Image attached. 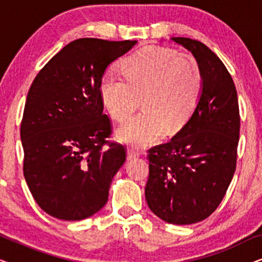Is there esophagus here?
Segmentation results:
<instances>
[{
    "mask_svg": "<svg viewBox=\"0 0 262 262\" xmlns=\"http://www.w3.org/2000/svg\"><path fill=\"white\" fill-rule=\"evenodd\" d=\"M139 156V151L136 150L135 148H127V160L136 159V157Z\"/></svg>",
    "mask_w": 262,
    "mask_h": 262,
    "instance_id": "34e87169",
    "label": "esophagus"
}]
</instances>
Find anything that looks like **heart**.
Instances as JSON below:
<instances>
[{"instance_id":"obj_1","label":"heart","mask_w":262,"mask_h":262,"mask_svg":"<svg viewBox=\"0 0 262 262\" xmlns=\"http://www.w3.org/2000/svg\"><path fill=\"white\" fill-rule=\"evenodd\" d=\"M125 77L103 74L100 95L107 112L125 123L142 99L144 108L118 130V139L136 146L152 144L164 131L185 126L203 91V74L194 57L169 48H146L124 60Z\"/></svg>"}]
</instances>
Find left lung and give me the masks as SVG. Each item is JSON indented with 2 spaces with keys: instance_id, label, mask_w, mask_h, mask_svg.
I'll list each match as a JSON object with an SVG mask.
<instances>
[{
  "instance_id": "obj_1",
  "label": "left lung",
  "mask_w": 262,
  "mask_h": 262,
  "mask_svg": "<svg viewBox=\"0 0 262 262\" xmlns=\"http://www.w3.org/2000/svg\"><path fill=\"white\" fill-rule=\"evenodd\" d=\"M192 52L203 74L194 112L168 143L148 150L145 199L171 224H193L213 213L236 169L239 110L234 81L214 52L195 39L175 37Z\"/></svg>"
}]
</instances>
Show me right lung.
Here are the masks:
<instances>
[{"label":"right lung","mask_w":262,"mask_h":262,"mask_svg":"<svg viewBox=\"0 0 262 262\" xmlns=\"http://www.w3.org/2000/svg\"><path fill=\"white\" fill-rule=\"evenodd\" d=\"M136 40H74L39 71L28 91L20 136L24 175L50 216L81 221L106 205L112 179L126 160L125 145L108 141L100 81L107 66Z\"/></svg>","instance_id":"obj_1"}]
</instances>
